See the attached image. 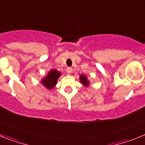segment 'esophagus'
Listing matches in <instances>:
<instances>
[{"label":"esophagus","mask_w":145,"mask_h":145,"mask_svg":"<svg viewBox=\"0 0 145 145\" xmlns=\"http://www.w3.org/2000/svg\"><path fill=\"white\" fill-rule=\"evenodd\" d=\"M66 71H67V74H70L72 72V67H67V68Z\"/></svg>","instance_id":"obj_1"}]
</instances>
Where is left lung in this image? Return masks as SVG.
Returning <instances> with one entry per match:
<instances>
[{"label":"left lung","instance_id":"8db88e82","mask_svg":"<svg viewBox=\"0 0 145 145\" xmlns=\"http://www.w3.org/2000/svg\"><path fill=\"white\" fill-rule=\"evenodd\" d=\"M80 81H81V83L84 84V85H85V86L88 85V80H87L86 77L84 76V75H80Z\"/></svg>","mask_w":145,"mask_h":145}]
</instances>
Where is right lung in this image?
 <instances>
[{
    "instance_id": "obj_1",
    "label": "right lung",
    "mask_w": 145,
    "mask_h": 145,
    "mask_svg": "<svg viewBox=\"0 0 145 145\" xmlns=\"http://www.w3.org/2000/svg\"><path fill=\"white\" fill-rule=\"evenodd\" d=\"M61 73L55 70H52L48 72V76L46 77L43 80H42V84L48 88V89L53 88L55 86V84H57V79L59 78V77L60 76Z\"/></svg>"
}]
</instances>
